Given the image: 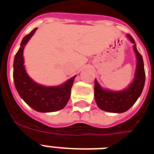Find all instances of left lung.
I'll return each mask as SVG.
<instances>
[{"label": "left lung", "mask_w": 154, "mask_h": 154, "mask_svg": "<svg viewBox=\"0 0 154 154\" xmlns=\"http://www.w3.org/2000/svg\"><path fill=\"white\" fill-rule=\"evenodd\" d=\"M126 37L131 42L136 55V70L134 77L129 86L122 90H111L104 89L95 79L94 83V97L97 105L101 110L110 112L121 113L129 109L141 96L146 81L142 57L137 49L136 43L129 34Z\"/></svg>", "instance_id": "1"}]
</instances>
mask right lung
<instances>
[{"label": "right lung", "mask_w": 154, "mask_h": 154, "mask_svg": "<svg viewBox=\"0 0 154 154\" xmlns=\"http://www.w3.org/2000/svg\"><path fill=\"white\" fill-rule=\"evenodd\" d=\"M37 28L25 36L13 60V81L17 91L28 105L37 112H50L62 109L69 100L76 76L58 85L45 86L29 76L25 67L24 49Z\"/></svg>", "instance_id": "1"}]
</instances>
